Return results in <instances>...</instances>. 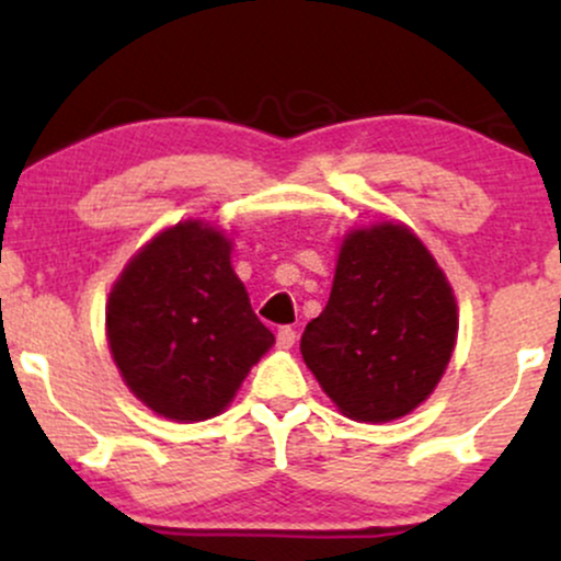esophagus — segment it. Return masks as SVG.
I'll list each match as a JSON object with an SVG mask.
<instances>
[{
	"label": "esophagus",
	"mask_w": 561,
	"mask_h": 561,
	"mask_svg": "<svg viewBox=\"0 0 561 561\" xmlns=\"http://www.w3.org/2000/svg\"><path fill=\"white\" fill-rule=\"evenodd\" d=\"M295 340H298V332L293 330V327H279V332H276V345L279 347H293Z\"/></svg>",
	"instance_id": "obj_1"
}]
</instances>
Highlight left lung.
Here are the masks:
<instances>
[{"mask_svg": "<svg viewBox=\"0 0 561 561\" xmlns=\"http://www.w3.org/2000/svg\"><path fill=\"white\" fill-rule=\"evenodd\" d=\"M456 330L454 293L435 259L388 221L345 237L330 302L308 321L300 353L345 416L390 422L435 390Z\"/></svg>", "mask_w": 561, "mask_h": 561, "instance_id": "8db88e82", "label": "left lung"}]
</instances>
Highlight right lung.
<instances>
[{"instance_id":"obj_1","label":"right lung","mask_w":561,"mask_h":561,"mask_svg":"<svg viewBox=\"0 0 561 561\" xmlns=\"http://www.w3.org/2000/svg\"><path fill=\"white\" fill-rule=\"evenodd\" d=\"M229 253L221 231L184 221L145 244L115 282L111 353L134 396L160 416H216L274 343Z\"/></svg>"}]
</instances>
